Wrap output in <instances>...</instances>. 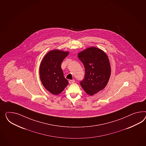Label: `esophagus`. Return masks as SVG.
<instances>
[{"instance_id":"esophagus-1","label":"esophagus","mask_w":146,"mask_h":146,"mask_svg":"<svg viewBox=\"0 0 146 146\" xmlns=\"http://www.w3.org/2000/svg\"><path fill=\"white\" fill-rule=\"evenodd\" d=\"M68 82H69L70 84H72V83H73L75 82V80H69Z\"/></svg>"}]
</instances>
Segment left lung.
<instances>
[{
  "mask_svg": "<svg viewBox=\"0 0 146 146\" xmlns=\"http://www.w3.org/2000/svg\"><path fill=\"white\" fill-rule=\"evenodd\" d=\"M85 68V75L80 85L90 96L102 90L108 82L111 73L110 60L106 53L95 47L88 48L78 55Z\"/></svg>",
  "mask_w": 146,
  "mask_h": 146,
  "instance_id": "1",
  "label": "left lung"
}]
</instances>
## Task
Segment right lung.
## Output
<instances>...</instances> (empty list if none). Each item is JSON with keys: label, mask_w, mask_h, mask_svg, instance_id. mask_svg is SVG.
Wrapping results in <instances>:
<instances>
[{"label": "right lung", "mask_w": 146, "mask_h": 146, "mask_svg": "<svg viewBox=\"0 0 146 146\" xmlns=\"http://www.w3.org/2000/svg\"><path fill=\"white\" fill-rule=\"evenodd\" d=\"M68 54V51L52 50L44 56L40 64L41 81L45 89L53 95L60 94L68 84L61 68V63Z\"/></svg>", "instance_id": "1"}]
</instances>
